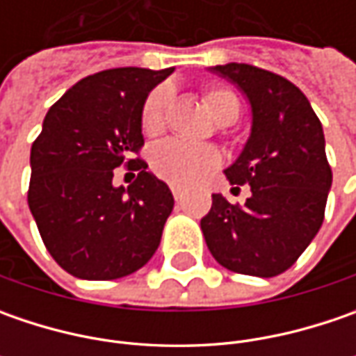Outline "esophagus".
Segmentation results:
<instances>
[{"mask_svg":"<svg viewBox=\"0 0 356 356\" xmlns=\"http://www.w3.org/2000/svg\"><path fill=\"white\" fill-rule=\"evenodd\" d=\"M172 196H174L176 202H182V198H184V192H182L178 186H172Z\"/></svg>","mask_w":356,"mask_h":356,"instance_id":"esophagus-1","label":"esophagus"}]
</instances>
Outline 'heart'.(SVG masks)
Wrapping results in <instances>:
<instances>
[{
	"label": "heart",
	"instance_id": "1",
	"mask_svg": "<svg viewBox=\"0 0 356 356\" xmlns=\"http://www.w3.org/2000/svg\"><path fill=\"white\" fill-rule=\"evenodd\" d=\"M172 103V89L160 85L148 92L140 111V129L146 136H158L166 129V117ZM204 103L213 118L222 124H232L241 113L238 95L222 85L204 89ZM220 164V152L210 144H190L182 140L158 143L150 152V166L156 176L174 186H190Z\"/></svg>",
	"mask_w": 356,
	"mask_h": 356
}]
</instances>
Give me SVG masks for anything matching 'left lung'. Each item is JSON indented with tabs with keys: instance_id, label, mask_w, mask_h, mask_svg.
I'll list each match as a JSON object with an SVG mask.
<instances>
[{
	"instance_id": "8db88e82",
	"label": "left lung",
	"mask_w": 356,
	"mask_h": 356,
	"mask_svg": "<svg viewBox=\"0 0 356 356\" xmlns=\"http://www.w3.org/2000/svg\"><path fill=\"white\" fill-rule=\"evenodd\" d=\"M252 103V136L224 174L250 184L243 206L213 194L200 226L213 259L234 273L275 277L307 250L325 218L333 172L319 117L285 76L248 63L218 65Z\"/></svg>"
}]
</instances>
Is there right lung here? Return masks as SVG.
I'll return each mask as SVG.
<instances>
[{"mask_svg": "<svg viewBox=\"0 0 356 356\" xmlns=\"http://www.w3.org/2000/svg\"><path fill=\"white\" fill-rule=\"evenodd\" d=\"M172 71L118 67L81 79L33 140L29 210L51 257L79 280L130 275L158 250L174 198L140 158V111ZM118 165L139 172L127 188L112 186Z\"/></svg>", "mask_w": 356, "mask_h": 356, "instance_id": "obj_1", "label": "right lung"}]
</instances>
